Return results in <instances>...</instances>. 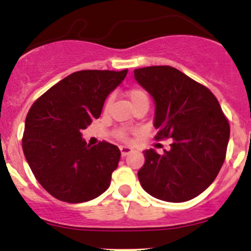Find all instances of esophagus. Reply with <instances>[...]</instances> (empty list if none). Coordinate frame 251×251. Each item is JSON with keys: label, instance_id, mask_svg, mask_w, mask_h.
<instances>
[{"label": "esophagus", "instance_id": "1", "mask_svg": "<svg viewBox=\"0 0 251 251\" xmlns=\"http://www.w3.org/2000/svg\"><path fill=\"white\" fill-rule=\"evenodd\" d=\"M120 151H121V155L126 156L127 154H130L132 151V149L127 146H120Z\"/></svg>", "mask_w": 251, "mask_h": 251}]
</instances>
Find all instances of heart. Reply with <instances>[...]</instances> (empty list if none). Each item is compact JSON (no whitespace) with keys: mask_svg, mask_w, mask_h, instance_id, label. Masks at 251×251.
I'll return each instance as SVG.
<instances>
[{"mask_svg":"<svg viewBox=\"0 0 251 251\" xmlns=\"http://www.w3.org/2000/svg\"><path fill=\"white\" fill-rule=\"evenodd\" d=\"M127 97L128 100H130L132 107L140 104L142 102L148 103V95H147V92L143 90V88H140V87L131 88V90L127 92ZM116 136H118L119 138H121V140H126V138H127V131H126L125 128H120V130L116 131Z\"/></svg>","mask_w":251,"mask_h":251,"instance_id":"heart-1","label":"heart"}]
</instances>
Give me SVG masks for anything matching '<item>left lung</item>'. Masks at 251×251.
<instances>
[{"label": "left lung", "instance_id": "1", "mask_svg": "<svg viewBox=\"0 0 251 251\" xmlns=\"http://www.w3.org/2000/svg\"><path fill=\"white\" fill-rule=\"evenodd\" d=\"M155 103V140L173 138L163 154L144 151L138 179L151 197L171 203L196 198L214 182L226 158L229 124L211 91L176 68L136 69Z\"/></svg>", "mask_w": 251, "mask_h": 251}]
</instances>
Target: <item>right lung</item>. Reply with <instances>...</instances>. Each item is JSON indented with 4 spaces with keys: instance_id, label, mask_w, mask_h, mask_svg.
<instances>
[{
    "instance_id": "1",
    "label": "right lung",
    "mask_w": 251,
    "mask_h": 251,
    "mask_svg": "<svg viewBox=\"0 0 251 251\" xmlns=\"http://www.w3.org/2000/svg\"><path fill=\"white\" fill-rule=\"evenodd\" d=\"M126 74L127 69L73 73L30 108L23 151L39 183L58 201L83 203L109 188L120 151L104 141L91 147L81 130L100 118L105 98Z\"/></svg>"
}]
</instances>
